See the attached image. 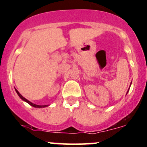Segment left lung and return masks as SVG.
Instances as JSON below:
<instances>
[{"label":"left lung","mask_w":147,"mask_h":147,"mask_svg":"<svg viewBox=\"0 0 147 147\" xmlns=\"http://www.w3.org/2000/svg\"><path fill=\"white\" fill-rule=\"evenodd\" d=\"M131 84H132V83H131ZM130 85H131V84H130ZM129 89H128L127 92V93H128V92H129Z\"/></svg>","instance_id":"1"}]
</instances>
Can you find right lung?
<instances>
[{
  "label": "right lung",
  "mask_w": 147,
  "mask_h": 147,
  "mask_svg": "<svg viewBox=\"0 0 147 147\" xmlns=\"http://www.w3.org/2000/svg\"><path fill=\"white\" fill-rule=\"evenodd\" d=\"M15 91H16L17 94H18V96H19L20 97L21 99H22L23 101H24L27 102V103H28L29 105H31V106H33V107H35V108H44V107H46V106H48V105H44V106H40V105H36V104H34V103H32V102H30L29 101H28V100H27V98H24V97H23L22 96L21 94H20V92H18V91L16 89H15Z\"/></svg>",
  "instance_id": "add662e5"
}]
</instances>
